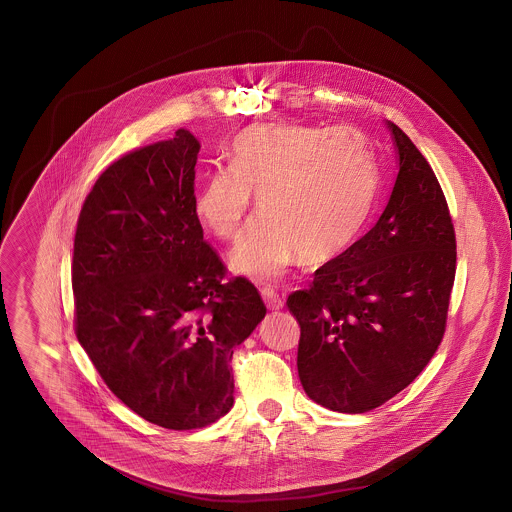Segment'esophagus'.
<instances>
[{"label": "esophagus", "instance_id": "esophagus-1", "mask_svg": "<svg viewBox=\"0 0 512 512\" xmlns=\"http://www.w3.org/2000/svg\"><path fill=\"white\" fill-rule=\"evenodd\" d=\"M261 296L269 310H281L284 306L283 296H279L273 288H261Z\"/></svg>", "mask_w": 512, "mask_h": 512}]
</instances>
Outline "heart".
I'll list each match as a JSON object with an SVG mask.
<instances>
[{
	"label": "heart",
	"instance_id": "1",
	"mask_svg": "<svg viewBox=\"0 0 512 512\" xmlns=\"http://www.w3.org/2000/svg\"><path fill=\"white\" fill-rule=\"evenodd\" d=\"M228 157L229 169L210 172L196 192L194 214L231 239L257 196L263 214L229 251L237 275L275 283L302 259L330 263L369 220L379 172L369 143L351 127L255 125L233 137Z\"/></svg>",
	"mask_w": 512,
	"mask_h": 512
}]
</instances>
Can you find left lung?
Listing matches in <instances>:
<instances>
[{
	"instance_id": "1",
	"label": "left lung",
	"mask_w": 512,
	"mask_h": 512,
	"mask_svg": "<svg viewBox=\"0 0 512 512\" xmlns=\"http://www.w3.org/2000/svg\"><path fill=\"white\" fill-rule=\"evenodd\" d=\"M389 202L359 241L286 304L300 326L298 377L314 402L347 414L406 389L436 353L455 279V233L440 182L408 135Z\"/></svg>"
}]
</instances>
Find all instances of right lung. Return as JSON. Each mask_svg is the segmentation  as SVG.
<instances>
[{"label":"right lung","instance_id":"1","mask_svg":"<svg viewBox=\"0 0 512 512\" xmlns=\"http://www.w3.org/2000/svg\"><path fill=\"white\" fill-rule=\"evenodd\" d=\"M200 141L133 151L90 190L74 237L76 338L110 391L141 418L202 428L233 406V349L267 308L204 241L194 214Z\"/></svg>","mask_w":512,"mask_h":512}]
</instances>
